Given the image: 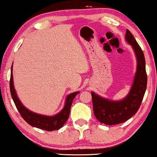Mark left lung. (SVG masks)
<instances>
[{"mask_svg": "<svg viewBox=\"0 0 157 157\" xmlns=\"http://www.w3.org/2000/svg\"><path fill=\"white\" fill-rule=\"evenodd\" d=\"M125 40L132 46L136 55V71L130 91L121 100L104 98L91 91L94 113L101 123L113 125L127 121L137 112L147 88V75L143 52L129 30H126Z\"/></svg>", "mask_w": 157, "mask_h": 157, "instance_id": "left-lung-1", "label": "left lung"}]
</instances>
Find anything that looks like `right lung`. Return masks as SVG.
<instances>
[{
    "mask_svg": "<svg viewBox=\"0 0 157 157\" xmlns=\"http://www.w3.org/2000/svg\"><path fill=\"white\" fill-rule=\"evenodd\" d=\"M10 86L12 100L15 102L16 108L18 110L20 114L21 115L23 120L32 127H35L37 128L48 131L58 130L64 125V124L68 120V117H69L70 109H71L73 100L76 97V95L80 93V91H76V92H73L68 94L66 98V102H65L63 109L61 110L60 112L54 115V116H46V115L35 113L26 109L23 105L21 100H19L15 87H14L12 65V68H11Z\"/></svg>",
    "mask_w": 157,
    "mask_h": 157,
    "instance_id": "obj_1",
    "label": "right lung"
}]
</instances>
